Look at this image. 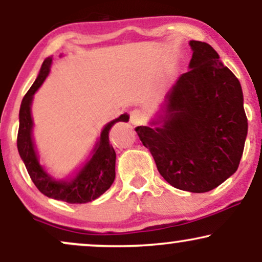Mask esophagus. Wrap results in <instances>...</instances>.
<instances>
[{
    "label": "esophagus",
    "instance_id": "1",
    "mask_svg": "<svg viewBox=\"0 0 262 262\" xmlns=\"http://www.w3.org/2000/svg\"><path fill=\"white\" fill-rule=\"evenodd\" d=\"M143 119H144V116L139 110L132 111V112H130V122L133 123V124H139V123L143 122Z\"/></svg>",
    "mask_w": 262,
    "mask_h": 262
}]
</instances>
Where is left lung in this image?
Segmentation results:
<instances>
[{"label": "left lung", "mask_w": 262, "mask_h": 262, "mask_svg": "<svg viewBox=\"0 0 262 262\" xmlns=\"http://www.w3.org/2000/svg\"><path fill=\"white\" fill-rule=\"evenodd\" d=\"M189 45V70L167 93L159 121L162 127H137L135 132L171 186L203 193L237 170L248 118L239 80L218 53L203 41Z\"/></svg>", "instance_id": "8db88e82"}]
</instances>
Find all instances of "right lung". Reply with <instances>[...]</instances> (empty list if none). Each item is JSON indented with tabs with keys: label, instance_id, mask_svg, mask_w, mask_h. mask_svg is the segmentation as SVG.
Instances as JSON below:
<instances>
[{
	"label": "right lung",
	"instance_id": "add662e5",
	"mask_svg": "<svg viewBox=\"0 0 262 262\" xmlns=\"http://www.w3.org/2000/svg\"><path fill=\"white\" fill-rule=\"evenodd\" d=\"M52 58H47L40 73L29 91L23 97L19 110V128L17 135V148L25 162L33 183L47 197L68 203H87L103 194L112 186L116 177V151L110 141V130L117 122H127L128 114H122L104 127L100 141L93 150L92 158L71 181H55L48 175L39 164L34 144L32 140L33 121L31 103L33 95L40 87L49 74Z\"/></svg>",
	"mask_w": 262,
	"mask_h": 262
}]
</instances>
